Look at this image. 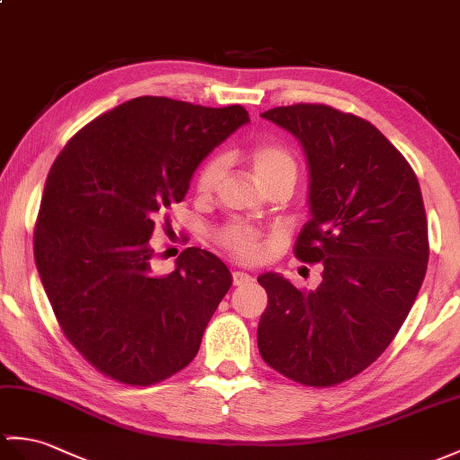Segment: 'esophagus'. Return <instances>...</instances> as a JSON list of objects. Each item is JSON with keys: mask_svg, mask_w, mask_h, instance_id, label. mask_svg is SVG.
<instances>
[{"mask_svg": "<svg viewBox=\"0 0 460 460\" xmlns=\"http://www.w3.org/2000/svg\"><path fill=\"white\" fill-rule=\"evenodd\" d=\"M252 282V276H249L247 272H233V284L234 286H247Z\"/></svg>", "mask_w": 460, "mask_h": 460, "instance_id": "obj_1", "label": "esophagus"}]
</instances>
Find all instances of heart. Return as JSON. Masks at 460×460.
<instances>
[{
    "mask_svg": "<svg viewBox=\"0 0 460 460\" xmlns=\"http://www.w3.org/2000/svg\"><path fill=\"white\" fill-rule=\"evenodd\" d=\"M247 158L254 168L256 176L262 181V184L269 188L274 181H296L297 176V163L296 156L288 146L282 143L274 141H262L249 146ZM227 160L221 155H213L206 158L201 166L198 168L196 178H194V188L198 196L208 198L213 191L217 190L219 181L226 174ZM217 243L226 249L234 259L244 261V262H256L262 259L264 254V244H262V234L251 226H244V223H229L223 229L217 231Z\"/></svg>",
    "mask_w": 460,
    "mask_h": 460,
    "instance_id": "1",
    "label": "heart"
}]
</instances>
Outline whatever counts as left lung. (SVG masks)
Wrapping results in <instances>:
<instances>
[{
    "label": "left lung",
    "mask_w": 460,
    "mask_h": 460,
    "mask_svg": "<svg viewBox=\"0 0 460 460\" xmlns=\"http://www.w3.org/2000/svg\"><path fill=\"white\" fill-rule=\"evenodd\" d=\"M302 143L312 217L294 254L323 262L322 284L300 290L261 274L269 294L256 341L266 365L325 388L368 368L400 331L429 261L418 176L375 125L325 103L262 113Z\"/></svg>",
    "instance_id": "obj_1"
}]
</instances>
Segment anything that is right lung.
Listing matches in <instances>:
<instances>
[{
    "label": "right lung",
    "instance_id": "obj_1",
    "mask_svg": "<svg viewBox=\"0 0 460 460\" xmlns=\"http://www.w3.org/2000/svg\"><path fill=\"white\" fill-rule=\"evenodd\" d=\"M247 121L243 105L143 95L95 117L57 156L35 262L64 337L103 376L151 386L198 355L231 272L190 247L172 272L156 274L148 239L201 160Z\"/></svg>",
    "mask_w": 460,
    "mask_h": 460
}]
</instances>
